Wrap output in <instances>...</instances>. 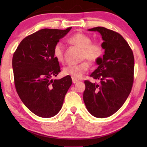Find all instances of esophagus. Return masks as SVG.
Segmentation results:
<instances>
[{"instance_id":"obj_1","label":"esophagus","mask_w":147,"mask_h":147,"mask_svg":"<svg viewBox=\"0 0 147 147\" xmlns=\"http://www.w3.org/2000/svg\"><path fill=\"white\" fill-rule=\"evenodd\" d=\"M72 82H73L74 84H76V83H77V82H78L79 81H78V80H77L72 78Z\"/></svg>"}]
</instances>
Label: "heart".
<instances>
[{"instance_id": "b5f03b06", "label": "heart", "mask_w": 147, "mask_h": 147, "mask_svg": "<svg viewBox=\"0 0 147 147\" xmlns=\"http://www.w3.org/2000/svg\"><path fill=\"white\" fill-rule=\"evenodd\" d=\"M72 45L81 48L82 59H87L91 63H96L101 59L104 53V48L100 42H92L91 37L82 33L74 34L69 39ZM65 46L61 41L54 46V57L60 63H63ZM90 67L88 61H84L76 65H68L63 68V72L66 76H70L74 79H80Z\"/></svg>"}]
</instances>
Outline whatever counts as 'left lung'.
Instances as JSON below:
<instances>
[{"instance_id":"1","label":"left lung","mask_w":147,"mask_h":147,"mask_svg":"<svg viewBox=\"0 0 147 147\" xmlns=\"http://www.w3.org/2000/svg\"><path fill=\"white\" fill-rule=\"evenodd\" d=\"M101 34L103 57L90 77L98 83L84 82L83 99L88 112L97 118L110 116L118 111L131 92L134 81V58L131 48L117 32L103 27L88 29Z\"/></svg>"}]
</instances>
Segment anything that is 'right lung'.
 Masks as SVG:
<instances>
[{"mask_svg": "<svg viewBox=\"0 0 147 147\" xmlns=\"http://www.w3.org/2000/svg\"><path fill=\"white\" fill-rule=\"evenodd\" d=\"M71 29L39 30L24 38L13 54L18 95L26 107L40 117H53L60 111L72 84L69 76L52 79L61 71L59 61L53 55L54 46Z\"/></svg>", "mask_w": 147, "mask_h": 147, "instance_id": "add662e5", "label": "right lung"}]
</instances>
